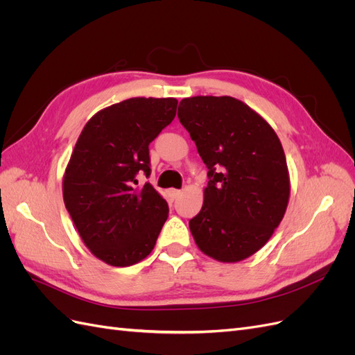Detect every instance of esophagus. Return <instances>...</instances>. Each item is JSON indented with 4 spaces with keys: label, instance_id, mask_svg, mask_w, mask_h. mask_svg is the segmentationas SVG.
<instances>
[{
    "label": "esophagus",
    "instance_id": "34e87169",
    "mask_svg": "<svg viewBox=\"0 0 355 355\" xmlns=\"http://www.w3.org/2000/svg\"><path fill=\"white\" fill-rule=\"evenodd\" d=\"M180 194H182V192L179 189H170L168 191V196H170L171 200H178L180 197Z\"/></svg>",
    "mask_w": 355,
    "mask_h": 355
}]
</instances>
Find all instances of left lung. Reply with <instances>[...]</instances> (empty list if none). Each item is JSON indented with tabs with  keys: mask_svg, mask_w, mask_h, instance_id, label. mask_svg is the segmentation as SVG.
Listing matches in <instances>:
<instances>
[{
	"mask_svg": "<svg viewBox=\"0 0 355 355\" xmlns=\"http://www.w3.org/2000/svg\"><path fill=\"white\" fill-rule=\"evenodd\" d=\"M207 166L200 213L189 220L198 249L219 262H240L271 239L288 202L280 139L263 118L231 96L182 99L178 110Z\"/></svg>",
	"mask_w": 355,
	"mask_h": 355,
	"instance_id": "obj_1",
	"label": "left lung"
}]
</instances>
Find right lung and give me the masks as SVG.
<instances>
[{"label":"right lung","mask_w":355,"mask_h":355,"mask_svg":"<svg viewBox=\"0 0 355 355\" xmlns=\"http://www.w3.org/2000/svg\"><path fill=\"white\" fill-rule=\"evenodd\" d=\"M175 98H132L84 125L63 176V201L89 250L112 266L153 252L168 216L167 201L137 173L151 175L149 144L176 115Z\"/></svg>","instance_id":"obj_1"}]
</instances>
